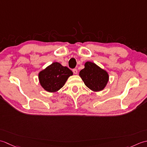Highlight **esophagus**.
Instances as JSON below:
<instances>
[{
  "label": "esophagus",
  "mask_w": 147,
  "mask_h": 147,
  "mask_svg": "<svg viewBox=\"0 0 147 147\" xmlns=\"http://www.w3.org/2000/svg\"><path fill=\"white\" fill-rule=\"evenodd\" d=\"M73 73L74 74H77V72H78V71H77V70L76 69V68H75V69H73Z\"/></svg>",
  "instance_id": "obj_1"
}]
</instances>
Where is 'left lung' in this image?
<instances>
[{
    "instance_id": "1",
    "label": "left lung",
    "mask_w": 147,
    "mask_h": 147,
    "mask_svg": "<svg viewBox=\"0 0 147 147\" xmlns=\"http://www.w3.org/2000/svg\"><path fill=\"white\" fill-rule=\"evenodd\" d=\"M79 76L85 85L94 92L103 90L109 80L107 71L91 61L85 63L84 68L80 71Z\"/></svg>"
}]
</instances>
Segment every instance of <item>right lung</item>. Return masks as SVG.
Returning a JSON list of instances; mask_svg holds the SVG:
<instances>
[{
    "instance_id": "obj_1",
    "label": "right lung",
    "mask_w": 147,
    "mask_h": 147,
    "mask_svg": "<svg viewBox=\"0 0 147 147\" xmlns=\"http://www.w3.org/2000/svg\"><path fill=\"white\" fill-rule=\"evenodd\" d=\"M73 72L58 62H54L38 73V80L44 90L49 92L59 91Z\"/></svg>"
}]
</instances>
